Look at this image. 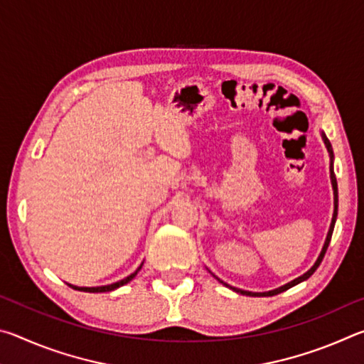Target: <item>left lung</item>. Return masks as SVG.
I'll return each mask as SVG.
<instances>
[{
	"instance_id": "obj_1",
	"label": "left lung",
	"mask_w": 364,
	"mask_h": 364,
	"mask_svg": "<svg viewBox=\"0 0 364 364\" xmlns=\"http://www.w3.org/2000/svg\"><path fill=\"white\" fill-rule=\"evenodd\" d=\"M321 138H323V141H324V144H326V149H328V152H329V157H331V164H329V173H331V184H332V191H334V213H332V221H331V226H329V231H328V236H326V241H324V245H323V249H321V252H319V255H318V258H316V262L313 263V267L306 271V273H304L301 276H299V278H295L294 281H291V282H287V284H284V286H281V287H278V289H273V291H268V292H250V291H242V289H237V287H232V286H230V284H226V282H223L221 281L220 278H217V276H215L210 269V273L213 274V278L215 279H218L221 284L223 286H226V287H230L231 291H234V292H237V294H242V295H250V297H271V295H278V294H281V292H284V291H287V289H291V287H294V286H297V284H300V282H304V281H306L308 278H310V276L315 273V271L318 269V267L319 264H321V262H323V258H324V254H326V250H328V247H329V242H331V237H332V231H334V225H336V220H337V207H338V193H337V180H336V175H334V152H332V146H331V143H329V139L326 138V134H324V132H321Z\"/></svg>"
}]
</instances>
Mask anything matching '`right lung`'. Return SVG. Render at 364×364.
<instances>
[{"label":"right lung","mask_w":364,"mask_h":364,"mask_svg":"<svg viewBox=\"0 0 364 364\" xmlns=\"http://www.w3.org/2000/svg\"><path fill=\"white\" fill-rule=\"evenodd\" d=\"M144 263V262H143ZM143 263L139 264L138 267V269L134 271V273H132L130 276H127V278H123L122 281H117V282H114V284H107V286H100V287H78V286H73V284H69L72 289H75V291H82V292H93V294H96V292H110V291H115V289H119V287H122V286H125V284H128V282H130L134 276L138 274V271L141 269V267H143Z\"/></svg>","instance_id":"obj_1"}]
</instances>
